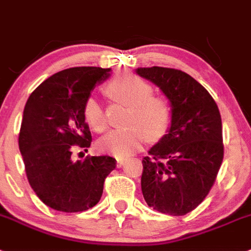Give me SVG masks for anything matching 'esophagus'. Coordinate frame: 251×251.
<instances>
[{
	"instance_id": "1",
	"label": "esophagus",
	"mask_w": 251,
	"mask_h": 251,
	"mask_svg": "<svg viewBox=\"0 0 251 251\" xmlns=\"http://www.w3.org/2000/svg\"><path fill=\"white\" fill-rule=\"evenodd\" d=\"M126 163V159L125 158H117V167L121 168L124 164Z\"/></svg>"
}]
</instances>
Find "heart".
<instances>
[{"label": "heart", "instance_id": "heart-1", "mask_svg": "<svg viewBox=\"0 0 251 251\" xmlns=\"http://www.w3.org/2000/svg\"><path fill=\"white\" fill-rule=\"evenodd\" d=\"M115 101L130 107L125 130H113L100 139L97 147L117 158H126L138 151L147 138L158 141L168 134L173 123V108L164 99L152 97V87L134 75H123L107 87ZM83 116L87 125L96 132L107 128V117L103 107L95 97L84 102Z\"/></svg>", "mask_w": 251, "mask_h": 251}]
</instances>
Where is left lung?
Instances as JSON below:
<instances>
[{"label": "left lung", "instance_id": "obj_1", "mask_svg": "<svg viewBox=\"0 0 251 251\" xmlns=\"http://www.w3.org/2000/svg\"><path fill=\"white\" fill-rule=\"evenodd\" d=\"M171 101L173 123L143 158L141 191L148 206L183 216L201 204L224 159L221 115L216 102L189 74L173 68H138Z\"/></svg>", "mask_w": 251, "mask_h": 251}]
</instances>
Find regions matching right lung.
<instances>
[{"label":"right lung","instance_id":"add662e5","mask_svg":"<svg viewBox=\"0 0 251 251\" xmlns=\"http://www.w3.org/2000/svg\"><path fill=\"white\" fill-rule=\"evenodd\" d=\"M111 68L74 67L53 74L30 95L24 110L19 148L30 186L47 206L82 212L99 203L116 159L88 155L73 162L75 148L91 147L83 106Z\"/></svg>","mask_w":251,"mask_h":251}]
</instances>
